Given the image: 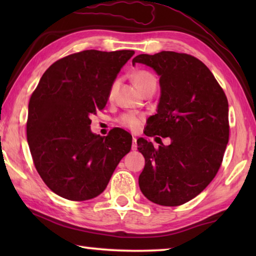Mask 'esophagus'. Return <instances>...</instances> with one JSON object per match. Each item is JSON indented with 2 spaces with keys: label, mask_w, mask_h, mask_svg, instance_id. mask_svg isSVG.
Masks as SVG:
<instances>
[{
  "label": "esophagus",
  "mask_w": 256,
  "mask_h": 256,
  "mask_svg": "<svg viewBox=\"0 0 256 256\" xmlns=\"http://www.w3.org/2000/svg\"><path fill=\"white\" fill-rule=\"evenodd\" d=\"M138 144H136V138H133V142H132V150H136Z\"/></svg>",
  "instance_id": "esophagus-1"
}]
</instances>
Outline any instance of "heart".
<instances>
[{"label":"heart","mask_w":256,"mask_h":256,"mask_svg":"<svg viewBox=\"0 0 256 256\" xmlns=\"http://www.w3.org/2000/svg\"><path fill=\"white\" fill-rule=\"evenodd\" d=\"M133 81L134 84H136V88L140 90L141 92L146 88H149V86L157 84L156 78L151 74V73L146 71H138L136 74L133 76ZM120 123L126 128L136 130L140 128V125L142 123V118L141 116H136L133 114H125L120 118Z\"/></svg>","instance_id":"1"}]
</instances>
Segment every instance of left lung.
I'll return each instance as SVG.
<instances>
[{
	"mask_svg": "<svg viewBox=\"0 0 256 256\" xmlns=\"http://www.w3.org/2000/svg\"><path fill=\"white\" fill-rule=\"evenodd\" d=\"M144 64L159 76L157 114L146 120V136L170 138L154 149L138 138L146 164L138 176L144 196L159 206L184 204L214 178L229 138L228 100L214 74L200 60L162 50L140 54L132 64Z\"/></svg>",
	"mask_w": 256,
	"mask_h": 256,
	"instance_id": "1",
	"label": "left lung"
}]
</instances>
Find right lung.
I'll return each mask as SVG.
<instances>
[{
    "label": "right lung",
    "instance_id": "1",
    "mask_svg": "<svg viewBox=\"0 0 256 256\" xmlns=\"http://www.w3.org/2000/svg\"><path fill=\"white\" fill-rule=\"evenodd\" d=\"M134 50H84L47 68L28 106L27 140L34 167L55 194L86 201L104 192L132 136L115 128L102 138L90 116L106 106L116 76Z\"/></svg>",
    "mask_w": 256,
    "mask_h": 256
}]
</instances>
